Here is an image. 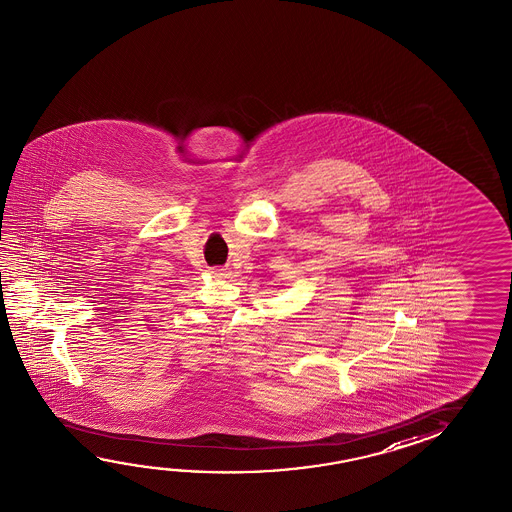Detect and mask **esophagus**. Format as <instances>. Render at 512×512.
<instances>
[{
  "mask_svg": "<svg viewBox=\"0 0 512 512\" xmlns=\"http://www.w3.org/2000/svg\"><path fill=\"white\" fill-rule=\"evenodd\" d=\"M210 273H212V275H214V277H218V278H227L228 277L227 269H223V268L210 269Z\"/></svg>",
  "mask_w": 512,
  "mask_h": 512,
  "instance_id": "esophagus-1",
  "label": "esophagus"
}]
</instances>
